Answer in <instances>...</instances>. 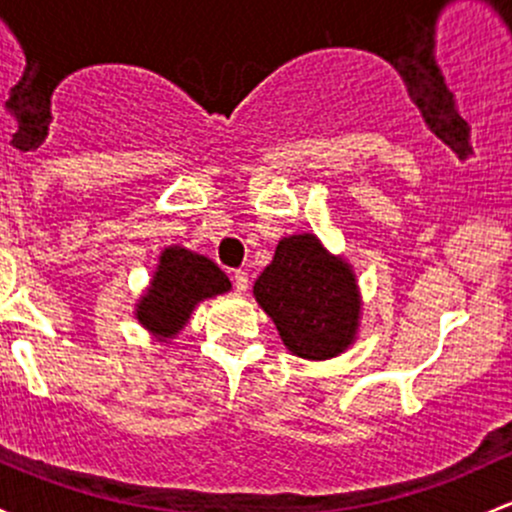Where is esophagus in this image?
<instances>
[{"instance_id":"34e87169","label":"esophagus","mask_w":512,"mask_h":512,"mask_svg":"<svg viewBox=\"0 0 512 512\" xmlns=\"http://www.w3.org/2000/svg\"><path fill=\"white\" fill-rule=\"evenodd\" d=\"M233 284H235V289H238V292H247V272L245 270H238L233 274Z\"/></svg>"}]
</instances>
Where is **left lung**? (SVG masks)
<instances>
[{
  "mask_svg": "<svg viewBox=\"0 0 512 512\" xmlns=\"http://www.w3.org/2000/svg\"><path fill=\"white\" fill-rule=\"evenodd\" d=\"M255 299L270 314L284 346L309 360L333 358L358 328L360 301L351 267L331 257L314 235H292L255 282Z\"/></svg>",
  "mask_w": 512,
  "mask_h": 512,
  "instance_id": "left-lung-1",
  "label": "left lung"
}]
</instances>
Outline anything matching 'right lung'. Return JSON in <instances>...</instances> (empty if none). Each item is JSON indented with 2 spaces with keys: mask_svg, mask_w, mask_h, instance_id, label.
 Instances as JSON below:
<instances>
[{
  "mask_svg": "<svg viewBox=\"0 0 512 512\" xmlns=\"http://www.w3.org/2000/svg\"><path fill=\"white\" fill-rule=\"evenodd\" d=\"M228 289L225 272L208 257L193 255L184 247H169L161 252L152 287L139 301L137 319L161 338H171L181 331L198 301Z\"/></svg>",
  "mask_w": 512,
  "mask_h": 512,
  "instance_id": "add662e5",
  "label": "right lung"
}]
</instances>
